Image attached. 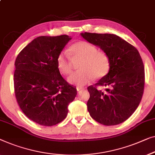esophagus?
Returning a JSON list of instances; mask_svg holds the SVG:
<instances>
[{
	"mask_svg": "<svg viewBox=\"0 0 155 155\" xmlns=\"http://www.w3.org/2000/svg\"><path fill=\"white\" fill-rule=\"evenodd\" d=\"M76 89H77V91H82V89H83V88H82V87H76Z\"/></svg>",
	"mask_w": 155,
	"mask_h": 155,
	"instance_id": "obj_1",
	"label": "esophagus"
}]
</instances>
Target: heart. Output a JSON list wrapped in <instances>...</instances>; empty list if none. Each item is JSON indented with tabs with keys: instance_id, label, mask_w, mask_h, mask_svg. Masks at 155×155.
<instances>
[{
	"instance_id": "heart-1",
	"label": "heart",
	"mask_w": 155,
	"mask_h": 155,
	"mask_svg": "<svg viewBox=\"0 0 155 155\" xmlns=\"http://www.w3.org/2000/svg\"><path fill=\"white\" fill-rule=\"evenodd\" d=\"M70 54L74 59H80L79 71L71 73L68 82L77 86H84L95 79L105 77L110 68V61L107 53L97 50L95 45L89 42L78 41L70 48ZM57 68L63 75H68L71 71L70 57L66 51H61L57 58Z\"/></svg>"
}]
</instances>
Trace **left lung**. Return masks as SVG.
Masks as SVG:
<instances>
[{
    "mask_svg": "<svg viewBox=\"0 0 155 155\" xmlns=\"http://www.w3.org/2000/svg\"><path fill=\"white\" fill-rule=\"evenodd\" d=\"M89 43L107 53L110 68L105 77L88 87L87 110L94 120L106 126L124 122L137 108L145 84L144 65L135 47L114 34L82 33ZM106 86L105 92L98 86Z\"/></svg>",
    "mask_w": 155,
    "mask_h": 155,
    "instance_id": "1",
    "label": "left lung"
}]
</instances>
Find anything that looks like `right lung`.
Here are the masks:
<instances>
[{"label":"right lung","mask_w":155,"mask_h":155,"mask_svg":"<svg viewBox=\"0 0 155 155\" xmlns=\"http://www.w3.org/2000/svg\"><path fill=\"white\" fill-rule=\"evenodd\" d=\"M70 40L67 35L38 37L15 60L17 101L24 115L40 125L62 122L77 95V89L62 78L57 65V56Z\"/></svg>","instance_id":"1"}]
</instances>
